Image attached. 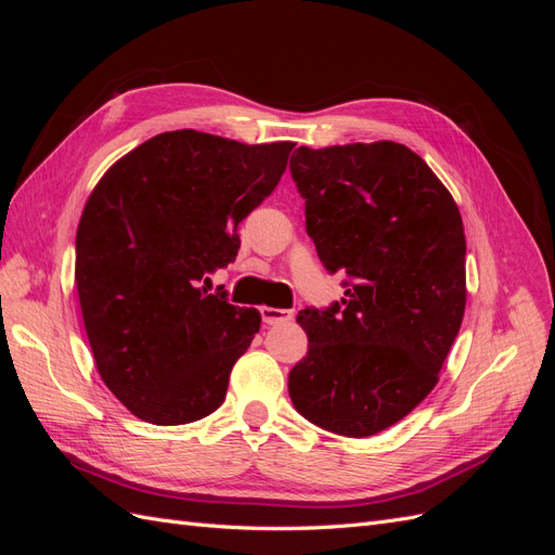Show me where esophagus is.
<instances>
[{"instance_id": "obj_1", "label": "esophagus", "mask_w": 555, "mask_h": 555, "mask_svg": "<svg viewBox=\"0 0 555 555\" xmlns=\"http://www.w3.org/2000/svg\"><path fill=\"white\" fill-rule=\"evenodd\" d=\"M259 312H261L263 324H268V326H275V324L292 322V317H294V312H292V310H284V308H268V306H263Z\"/></svg>"}]
</instances>
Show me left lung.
<instances>
[{"mask_svg":"<svg viewBox=\"0 0 555 555\" xmlns=\"http://www.w3.org/2000/svg\"><path fill=\"white\" fill-rule=\"evenodd\" d=\"M289 171L306 229L345 298L300 310L308 354L289 396L314 426L367 438L422 402L465 312V233L428 164L393 141L312 150Z\"/></svg>","mask_w":555,"mask_h":555,"instance_id":"left-lung-1","label":"left lung"}]
</instances>
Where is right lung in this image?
<instances>
[{"mask_svg": "<svg viewBox=\"0 0 555 555\" xmlns=\"http://www.w3.org/2000/svg\"><path fill=\"white\" fill-rule=\"evenodd\" d=\"M292 147L166 131L90 194L76 233L82 322L99 375L143 422L192 424L224 402L261 314L201 282L236 259L238 224L273 194Z\"/></svg>", "mask_w": 555, "mask_h": 555, "instance_id": "1", "label": "right lung"}]
</instances>
